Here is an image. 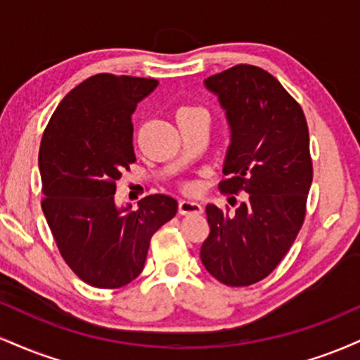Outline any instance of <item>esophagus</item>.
<instances>
[{"instance_id": "34e87169", "label": "esophagus", "mask_w": 360, "mask_h": 360, "mask_svg": "<svg viewBox=\"0 0 360 360\" xmlns=\"http://www.w3.org/2000/svg\"><path fill=\"white\" fill-rule=\"evenodd\" d=\"M193 213H203V206L194 201H179V214H193Z\"/></svg>"}]
</instances>
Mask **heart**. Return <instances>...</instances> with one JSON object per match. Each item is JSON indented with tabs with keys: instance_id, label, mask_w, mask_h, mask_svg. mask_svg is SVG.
Wrapping results in <instances>:
<instances>
[{
	"instance_id": "obj_1",
	"label": "heart",
	"mask_w": 360,
	"mask_h": 360,
	"mask_svg": "<svg viewBox=\"0 0 360 360\" xmlns=\"http://www.w3.org/2000/svg\"><path fill=\"white\" fill-rule=\"evenodd\" d=\"M188 113H205V110L194 105H184L177 110V117H181V115H188ZM186 189H191V186H186Z\"/></svg>"
}]
</instances>
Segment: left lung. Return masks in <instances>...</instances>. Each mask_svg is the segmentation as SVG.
I'll return each instance as SVG.
<instances>
[{
	"label": "left lung",
	"mask_w": 360,
	"mask_h": 360,
	"mask_svg": "<svg viewBox=\"0 0 360 360\" xmlns=\"http://www.w3.org/2000/svg\"><path fill=\"white\" fill-rule=\"evenodd\" d=\"M205 84L218 94L232 128L218 188L245 194L235 212L206 206L210 237L201 262L226 286H250L279 266L307 217L313 181L308 123L300 103L257 65H233Z\"/></svg>",
	"instance_id": "left-lung-1"
}]
</instances>
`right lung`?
Wrapping results in <instances>:
<instances>
[{
	"label": "right lung",
	"mask_w": 360,
	"mask_h": 360,
	"mask_svg": "<svg viewBox=\"0 0 360 360\" xmlns=\"http://www.w3.org/2000/svg\"><path fill=\"white\" fill-rule=\"evenodd\" d=\"M157 79L96 74L59 103L39 150L42 210L62 259L93 288L127 286L177 201L150 194L117 208V181L135 162L131 115Z\"/></svg>",
	"instance_id": "obj_1"
}]
</instances>
